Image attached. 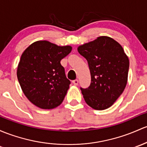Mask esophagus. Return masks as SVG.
<instances>
[{
	"label": "esophagus",
	"instance_id": "34e87169",
	"mask_svg": "<svg viewBox=\"0 0 147 147\" xmlns=\"http://www.w3.org/2000/svg\"><path fill=\"white\" fill-rule=\"evenodd\" d=\"M72 83H73L74 85H75V86H77V85L78 84V80H77V79L74 80L73 81H72Z\"/></svg>",
	"mask_w": 147,
	"mask_h": 147
}]
</instances>
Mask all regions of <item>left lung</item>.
<instances>
[{"instance_id": "obj_1", "label": "left lung", "mask_w": 147, "mask_h": 147, "mask_svg": "<svg viewBox=\"0 0 147 147\" xmlns=\"http://www.w3.org/2000/svg\"><path fill=\"white\" fill-rule=\"evenodd\" d=\"M78 51L88 61L91 75L90 86L80 88L85 101L94 109H108L127 85L128 57L122 46L108 36L80 45Z\"/></svg>"}]
</instances>
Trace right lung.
Here are the masks:
<instances>
[{"label": "right lung", "instance_id": "right-lung-1", "mask_svg": "<svg viewBox=\"0 0 147 147\" xmlns=\"http://www.w3.org/2000/svg\"><path fill=\"white\" fill-rule=\"evenodd\" d=\"M69 45L38 40L30 45L21 56L17 76L24 94L42 109L58 107L64 100L71 82L60 61L71 51Z\"/></svg>", "mask_w": 147, "mask_h": 147}]
</instances>
